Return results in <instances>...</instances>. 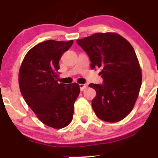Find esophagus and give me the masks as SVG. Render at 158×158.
Masks as SVG:
<instances>
[{
  "label": "esophagus",
  "instance_id": "1",
  "mask_svg": "<svg viewBox=\"0 0 158 158\" xmlns=\"http://www.w3.org/2000/svg\"><path fill=\"white\" fill-rule=\"evenodd\" d=\"M79 88H80L81 91H84V90L88 88V85L86 84H80L79 85Z\"/></svg>",
  "mask_w": 158,
  "mask_h": 158
}]
</instances>
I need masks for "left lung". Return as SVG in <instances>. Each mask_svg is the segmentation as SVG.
<instances>
[{"mask_svg": "<svg viewBox=\"0 0 158 158\" xmlns=\"http://www.w3.org/2000/svg\"><path fill=\"white\" fill-rule=\"evenodd\" d=\"M89 56L90 68H101L103 84L90 83L97 92L92 108L102 120L117 123L133 109L138 97L142 71L131 44L115 32L95 33L78 39Z\"/></svg>", "mask_w": 158, "mask_h": 158, "instance_id": "left-lung-1", "label": "left lung"}]
</instances>
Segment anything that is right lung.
<instances>
[{
  "label": "right lung",
  "instance_id": "obj_1",
  "mask_svg": "<svg viewBox=\"0 0 158 158\" xmlns=\"http://www.w3.org/2000/svg\"><path fill=\"white\" fill-rule=\"evenodd\" d=\"M73 41L48 40L30 49L19 69V83L25 102L44 125L59 129L73 119L77 83L58 82L59 60Z\"/></svg>",
  "mask_w": 158,
  "mask_h": 158
}]
</instances>
